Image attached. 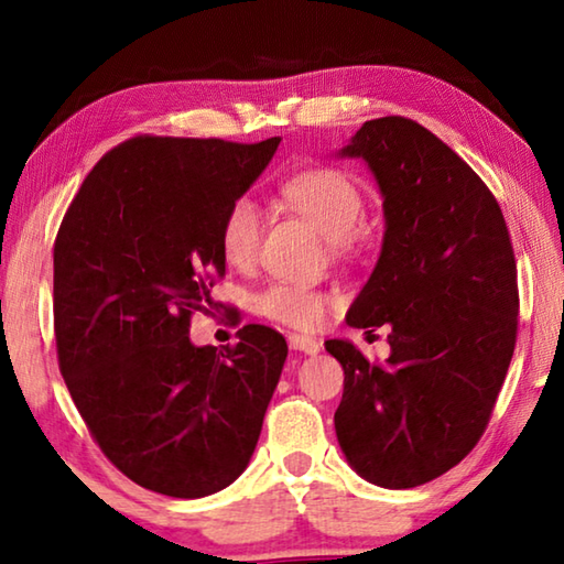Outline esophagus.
Listing matches in <instances>:
<instances>
[{"label":"esophagus","instance_id":"1","mask_svg":"<svg viewBox=\"0 0 564 564\" xmlns=\"http://www.w3.org/2000/svg\"><path fill=\"white\" fill-rule=\"evenodd\" d=\"M289 346L299 352H305V356H316L321 350V343L316 338H308V336H299V333H293L289 336Z\"/></svg>","mask_w":564,"mask_h":564}]
</instances>
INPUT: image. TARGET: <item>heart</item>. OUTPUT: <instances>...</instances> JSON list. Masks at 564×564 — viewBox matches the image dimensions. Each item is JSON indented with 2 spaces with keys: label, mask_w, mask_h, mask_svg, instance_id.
<instances>
[{
  "label": "heart",
  "mask_w": 564,
  "mask_h": 564,
  "mask_svg": "<svg viewBox=\"0 0 564 564\" xmlns=\"http://www.w3.org/2000/svg\"><path fill=\"white\" fill-rule=\"evenodd\" d=\"M281 198L291 212L305 218L316 231L328 238L333 248H346L352 241L362 218L360 188L348 174L330 166L303 169L281 184ZM263 218L248 198H238L226 208L221 221V253L228 265L246 269L259 256ZM261 316L289 328H316L326 316L328 299L321 291L293 283H273L256 299Z\"/></svg>",
  "instance_id": "obj_1"
}]
</instances>
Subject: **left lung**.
I'll return each mask as SVG.
<instances>
[{
	"label": "left lung",
	"instance_id": "1",
	"mask_svg": "<svg viewBox=\"0 0 564 564\" xmlns=\"http://www.w3.org/2000/svg\"><path fill=\"white\" fill-rule=\"evenodd\" d=\"M338 156L366 161L386 218L346 323L388 326L390 356L378 366L326 340L346 373L336 435L368 482L417 488L473 451L508 376L520 311L510 231L482 178L405 117L366 121Z\"/></svg>",
	"mask_w": 564,
	"mask_h": 564
}]
</instances>
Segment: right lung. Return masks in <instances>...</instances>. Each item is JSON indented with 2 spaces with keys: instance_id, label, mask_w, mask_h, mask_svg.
I'll use <instances>...</instances> for the list:
<instances>
[{
  "instance_id": "add662e5",
  "label": "right lung",
  "mask_w": 564,
  "mask_h": 564,
  "mask_svg": "<svg viewBox=\"0 0 564 564\" xmlns=\"http://www.w3.org/2000/svg\"><path fill=\"white\" fill-rule=\"evenodd\" d=\"M279 144L123 141L89 171L56 234L64 383L104 455L169 498H206L246 470L289 356L281 333L259 323L224 350L188 338L226 273V208Z\"/></svg>"
}]
</instances>
